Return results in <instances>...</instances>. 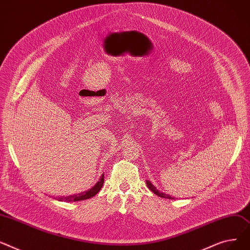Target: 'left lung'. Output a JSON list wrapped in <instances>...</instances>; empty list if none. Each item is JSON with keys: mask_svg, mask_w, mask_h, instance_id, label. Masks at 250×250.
<instances>
[{"mask_svg": "<svg viewBox=\"0 0 250 250\" xmlns=\"http://www.w3.org/2000/svg\"><path fill=\"white\" fill-rule=\"evenodd\" d=\"M146 185H147V187H148V188L151 190V192H153L155 195H157L158 197H161V198H166V199H173L171 196H169V195H167V194H165V193H163V192H160V190H158L152 184H151V182L150 181H147L146 180Z\"/></svg>", "mask_w": 250, "mask_h": 250, "instance_id": "1", "label": "left lung"}]
</instances>
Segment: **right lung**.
<instances>
[{
	"instance_id": "add662e5",
	"label": "right lung",
	"mask_w": 250,
	"mask_h": 250,
	"mask_svg": "<svg viewBox=\"0 0 250 250\" xmlns=\"http://www.w3.org/2000/svg\"><path fill=\"white\" fill-rule=\"evenodd\" d=\"M103 184H104V174H102V177L100 178L99 182L91 189L86 190V192L81 193L79 195L67 196V197H60V198H58V201H61V202H77V201H83V200L93 198L95 195H97L100 192V189L103 187Z\"/></svg>"
}]
</instances>
